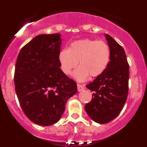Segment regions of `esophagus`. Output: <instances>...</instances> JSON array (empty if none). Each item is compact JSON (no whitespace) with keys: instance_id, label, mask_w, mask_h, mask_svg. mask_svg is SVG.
Returning a JSON list of instances; mask_svg holds the SVG:
<instances>
[{"instance_id":"esophagus-1","label":"esophagus","mask_w":147,"mask_h":147,"mask_svg":"<svg viewBox=\"0 0 147 147\" xmlns=\"http://www.w3.org/2000/svg\"><path fill=\"white\" fill-rule=\"evenodd\" d=\"M77 89H78V91H82L83 90L85 89V86L82 85H80V84H77Z\"/></svg>"}]
</instances>
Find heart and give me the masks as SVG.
Returning <instances> with one entry per match:
<instances>
[{
  "instance_id": "obj_1",
  "label": "heart",
  "mask_w": 147,
  "mask_h": 147,
  "mask_svg": "<svg viewBox=\"0 0 147 147\" xmlns=\"http://www.w3.org/2000/svg\"><path fill=\"white\" fill-rule=\"evenodd\" d=\"M110 59V51L107 44L88 39L72 42L67 50L64 49L59 54V64L65 74H70L78 63L80 67L74 76L79 81H85L89 76H100L107 68Z\"/></svg>"
}]
</instances>
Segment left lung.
Listing matches in <instances>:
<instances>
[{"instance_id": "left-lung-1", "label": "left lung", "mask_w": 147, "mask_h": 147, "mask_svg": "<svg viewBox=\"0 0 147 147\" xmlns=\"http://www.w3.org/2000/svg\"><path fill=\"white\" fill-rule=\"evenodd\" d=\"M110 51L107 68L86 85L93 91L92 100L85 106L89 117L96 123L106 124L120 113L128 95L129 64L124 49L110 35L105 34Z\"/></svg>"}]
</instances>
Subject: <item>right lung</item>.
I'll return each instance as SVG.
<instances>
[{
  "mask_svg": "<svg viewBox=\"0 0 147 147\" xmlns=\"http://www.w3.org/2000/svg\"><path fill=\"white\" fill-rule=\"evenodd\" d=\"M60 34H40L23 46L15 65V91L29 120L41 126L60 119L76 83L60 69Z\"/></svg>",
  "mask_w": 147,
  "mask_h": 147,
  "instance_id": "obj_1",
  "label": "right lung"
}]
</instances>
